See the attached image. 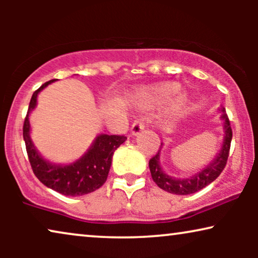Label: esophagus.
Masks as SVG:
<instances>
[{
  "label": "esophagus",
  "mask_w": 258,
  "mask_h": 258,
  "mask_svg": "<svg viewBox=\"0 0 258 258\" xmlns=\"http://www.w3.org/2000/svg\"><path fill=\"white\" fill-rule=\"evenodd\" d=\"M143 129H144V122L142 119H137V121L133 123L132 128H130V135L137 136Z\"/></svg>",
  "instance_id": "34e87169"
}]
</instances>
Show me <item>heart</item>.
<instances>
[{"mask_svg":"<svg viewBox=\"0 0 258 258\" xmlns=\"http://www.w3.org/2000/svg\"><path fill=\"white\" fill-rule=\"evenodd\" d=\"M179 90H181V86L177 82H165L143 88L137 93V97L143 104H160L175 97L179 93ZM186 103H188V96L179 95L177 101H176L175 110L178 111L185 108Z\"/></svg>","mask_w":258,"mask_h":258,"instance_id":"b5f03b06","label":"heart"}]
</instances>
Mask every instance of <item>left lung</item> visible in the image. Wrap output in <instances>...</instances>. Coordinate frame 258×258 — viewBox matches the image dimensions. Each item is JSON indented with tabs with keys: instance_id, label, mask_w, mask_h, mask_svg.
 Instances as JSON below:
<instances>
[{
	"instance_id": "left-lung-1",
	"label": "left lung",
	"mask_w": 258,
	"mask_h": 258,
	"mask_svg": "<svg viewBox=\"0 0 258 258\" xmlns=\"http://www.w3.org/2000/svg\"><path fill=\"white\" fill-rule=\"evenodd\" d=\"M221 112V118L223 121V143H222L221 150L218 151L216 157L210 162L209 164L206 165L202 170L196 172L195 175L190 176V177L185 178H178L175 176H170L165 172L161 167L160 163V156H161V149L158 153L149 161V169L151 172V177H153L154 182L160 186L161 189L165 190V191L175 194V195H190L199 190L203 189L204 186L209 185L211 182H214L227 164V160L229 156V150H230V143L232 139V130L230 126V122H229L228 115L225 112L224 108L218 109ZM163 143L161 144V148Z\"/></svg>"
}]
</instances>
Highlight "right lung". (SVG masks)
Returning a JSON list of instances; mask_svg holds the SVG:
<instances>
[{
  "mask_svg": "<svg viewBox=\"0 0 258 258\" xmlns=\"http://www.w3.org/2000/svg\"><path fill=\"white\" fill-rule=\"evenodd\" d=\"M55 81L50 80L42 84L31 96L23 124V139L26 142L28 157L35 176L45 186L64 196L87 195L101 188L107 181L112 155L123 142H125L126 137L100 134L91 143L87 153L72 163L56 164L45 160L31 141L29 115L36 108L38 94Z\"/></svg>",
  "mask_w": 258,
  "mask_h": 258,
  "instance_id": "obj_1",
  "label": "right lung"
}]
</instances>
